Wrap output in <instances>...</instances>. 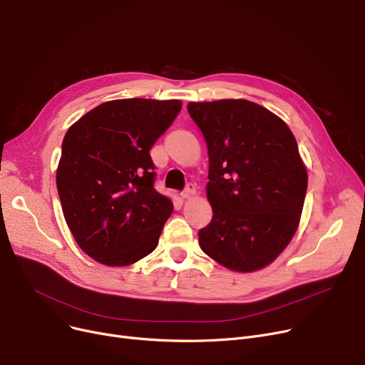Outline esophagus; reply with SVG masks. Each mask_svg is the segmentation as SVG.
I'll return each mask as SVG.
<instances>
[{"instance_id": "esophagus-1", "label": "esophagus", "mask_w": 365, "mask_h": 365, "mask_svg": "<svg viewBox=\"0 0 365 365\" xmlns=\"http://www.w3.org/2000/svg\"><path fill=\"white\" fill-rule=\"evenodd\" d=\"M194 194H195V185L194 183H187L186 187L180 192V197L182 198H189V197H192Z\"/></svg>"}]
</instances>
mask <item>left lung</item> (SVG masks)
<instances>
[{
	"mask_svg": "<svg viewBox=\"0 0 365 365\" xmlns=\"http://www.w3.org/2000/svg\"><path fill=\"white\" fill-rule=\"evenodd\" d=\"M208 150L207 198L213 217L201 250L238 272L269 264L296 232L308 173L287 124L263 106L227 99L190 102Z\"/></svg>",
	"mask_w": 365,
	"mask_h": 365,
	"instance_id": "obj_1",
	"label": "left lung"
}]
</instances>
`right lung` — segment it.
<instances>
[{
	"mask_svg": "<svg viewBox=\"0 0 365 365\" xmlns=\"http://www.w3.org/2000/svg\"><path fill=\"white\" fill-rule=\"evenodd\" d=\"M180 109V101H110L66 131L57 192L76 244L94 260L127 266L155 250L173 204L153 187L149 150Z\"/></svg>",
	"mask_w": 365,
	"mask_h": 365,
	"instance_id": "1",
	"label": "right lung"
}]
</instances>
